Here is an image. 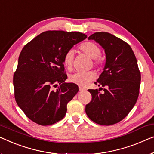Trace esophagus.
I'll return each instance as SVG.
<instances>
[{
	"label": "esophagus",
	"mask_w": 154,
	"mask_h": 154,
	"mask_svg": "<svg viewBox=\"0 0 154 154\" xmlns=\"http://www.w3.org/2000/svg\"><path fill=\"white\" fill-rule=\"evenodd\" d=\"M79 91H86V88H83V87H82V86H79Z\"/></svg>",
	"instance_id": "34e87169"
}]
</instances>
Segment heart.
I'll return each mask as SVG.
<instances>
[{"label":"heart","mask_w":154,"mask_h":154,"mask_svg":"<svg viewBox=\"0 0 154 154\" xmlns=\"http://www.w3.org/2000/svg\"><path fill=\"white\" fill-rule=\"evenodd\" d=\"M79 49L87 56L93 59L94 65L100 66L102 63L103 59L100 56L101 49L97 43L93 41H86L80 45ZM73 59H74V52L72 50H68L64 54L63 64L67 69L70 70L72 68ZM94 78H95V74L91 71H88V72L77 71L70 75L69 79L72 83L81 86H85Z\"/></svg>","instance_id":"obj_1"}]
</instances>
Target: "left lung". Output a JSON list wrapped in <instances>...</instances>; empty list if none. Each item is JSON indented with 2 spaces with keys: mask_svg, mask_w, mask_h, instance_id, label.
Here are the masks:
<instances>
[{
  "mask_svg": "<svg viewBox=\"0 0 154 154\" xmlns=\"http://www.w3.org/2000/svg\"><path fill=\"white\" fill-rule=\"evenodd\" d=\"M88 39L104 48L106 60L104 71L95 82L104 87V93H100L97 89L88 90L92 100L85 111L98 125H114L129 113L138 97L141 75L137 59L130 45L113 34L95 32Z\"/></svg>",
  "mask_w": 154,
  "mask_h": 154,
  "instance_id": "8db88e82",
  "label": "left lung"
}]
</instances>
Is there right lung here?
Masks as SVG:
<instances>
[{
    "label": "right lung",
    "mask_w": 154,
    "mask_h": 154,
    "mask_svg": "<svg viewBox=\"0 0 154 154\" xmlns=\"http://www.w3.org/2000/svg\"><path fill=\"white\" fill-rule=\"evenodd\" d=\"M87 38L79 32L49 30L27 43L18 57L13 77L14 97L26 116L39 125L60 121L67 104L79 91L77 85L64 82L63 56ZM59 83L56 91L52 88Z\"/></svg>",
    "instance_id": "1"
}]
</instances>
